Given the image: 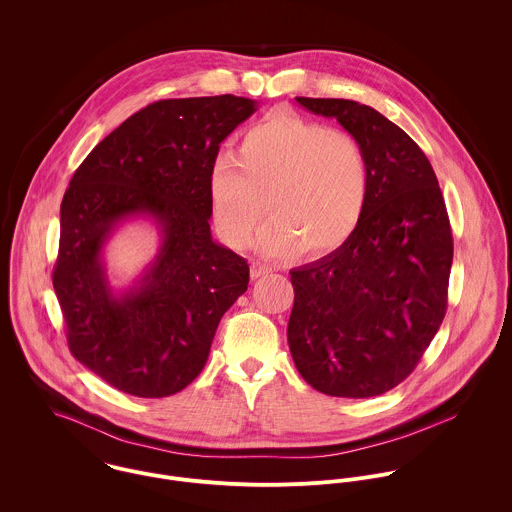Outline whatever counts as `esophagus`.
Listing matches in <instances>:
<instances>
[{"mask_svg":"<svg viewBox=\"0 0 512 512\" xmlns=\"http://www.w3.org/2000/svg\"><path fill=\"white\" fill-rule=\"evenodd\" d=\"M268 272H272V268L270 266H266V264H260V262H252V266H250V276L256 280V278H260V276H266Z\"/></svg>","mask_w":512,"mask_h":512,"instance_id":"esophagus-1","label":"esophagus"}]
</instances>
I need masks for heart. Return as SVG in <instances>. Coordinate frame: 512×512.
<instances>
[{
  "label": "heart",
  "mask_w": 512,
  "mask_h": 512,
  "mask_svg": "<svg viewBox=\"0 0 512 512\" xmlns=\"http://www.w3.org/2000/svg\"><path fill=\"white\" fill-rule=\"evenodd\" d=\"M368 195L370 167L357 138L293 114L254 124L209 171L213 217L230 246L248 242L268 203L272 220L258 234L268 256L337 250L359 228Z\"/></svg>",
  "instance_id": "1"
}]
</instances>
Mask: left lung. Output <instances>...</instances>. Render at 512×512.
Masks as SVG:
<instances>
[{
  "instance_id": "obj_1",
  "label": "left lung",
  "mask_w": 512,
  "mask_h": 512,
  "mask_svg": "<svg viewBox=\"0 0 512 512\" xmlns=\"http://www.w3.org/2000/svg\"><path fill=\"white\" fill-rule=\"evenodd\" d=\"M295 100L357 138L370 195L343 246L290 272L293 363L327 396H378L416 368L445 317L453 262L445 201L426 153L380 112L343 98Z\"/></svg>"
}]
</instances>
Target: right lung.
Listing matches in <instances>:
<instances>
[{
    "label": "right lung",
    "mask_w": 512,
    "mask_h": 512,
    "mask_svg": "<svg viewBox=\"0 0 512 512\" xmlns=\"http://www.w3.org/2000/svg\"><path fill=\"white\" fill-rule=\"evenodd\" d=\"M254 112V100L232 94L159 100L74 171L53 288L74 359L126 394L163 398L191 384L220 317L248 288L246 260L211 236L209 171L220 142ZM142 214L162 230L160 252L142 281L114 296L101 246Z\"/></svg>",
    "instance_id": "obj_1"
}]
</instances>
